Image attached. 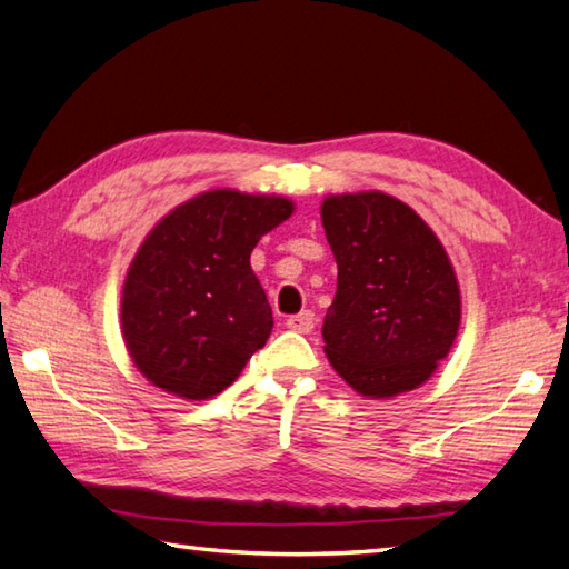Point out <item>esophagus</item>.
Listing matches in <instances>:
<instances>
[{"label": "esophagus", "mask_w": 569, "mask_h": 569, "mask_svg": "<svg viewBox=\"0 0 569 569\" xmlns=\"http://www.w3.org/2000/svg\"><path fill=\"white\" fill-rule=\"evenodd\" d=\"M286 326L296 330V333H311L313 326H316V316L311 311H303V313H296V316H288Z\"/></svg>", "instance_id": "obj_1"}]
</instances>
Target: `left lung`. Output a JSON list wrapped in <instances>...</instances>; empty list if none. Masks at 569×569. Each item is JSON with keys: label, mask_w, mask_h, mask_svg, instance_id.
<instances>
[{"label": "left lung", "mask_w": 569, "mask_h": 569, "mask_svg": "<svg viewBox=\"0 0 569 569\" xmlns=\"http://www.w3.org/2000/svg\"><path fill=\"white\" fill-rule=\"evenodd\" d=\"M320 221L338 263L323 320L330 366L368 398L422 386L460 328V286L438 236L380 191L328 196Z\"/></svg>", "instance_id": "obj_1"}]
</instances>
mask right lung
I'll return each mask as SVG.
<instances>
[{"label": "right lung", "mask_w": 569, "mask_h": 569, "mask_svg": "<svg viewBox=\"0 0 569 569\" xmlns=\"http://www.w3.org/2000/svg\"><path fill=\"white\" fill-rule=\"evenodd\" d=\"M291 213L283 196L213 189L153 226L121 293L123 343L153 386L213 398L266 346L273 313L251 251Z\"/></svg>", "instance_id": "right-lung-1"}]
</instances>
